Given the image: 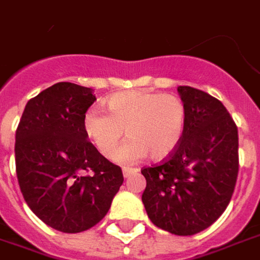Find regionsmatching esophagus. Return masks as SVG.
I'll use <instances>...</instances> for the list:
<instances>
[{"label": "esophagus", "mask_w": 260, "mask_h": 260, "mask_svg": "<svg viewBox=\"0 0 260 260\" xmlns=\"http://www.w3.org/2000/svg\"><path fill=\"white\" fill-rule=\"evenodd\" d=\"M138 171V169H132V167H124L122 169V174H124V177H129L131 174H134V173H136Z\"/></svg>", "instance_id": "esophagus-1"}]
</instances>
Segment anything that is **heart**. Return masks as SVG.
<instances>
[{
  "mask_svg": "<svg viewBox=\"0 0 260 260\" xmlns=\"http://www.w3.org/2000/svg\"><path fill=\"white\" fill-rule=\"evenodd\" d=\"M104 104L107 114L89 108L83 115L86 136L104 157H113L124 131L129 139L115 154L119 163H135L147 154L163 160L184 136L186 107L174 94L122 91L107 97Z\"/></svg>",
  "mask_w": 260,
  "mask_h": 260,
  "instance_id": "heart-1",
  "label": "heart"
}]
</instances>
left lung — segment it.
I'll use <instances>...</instances> for the list:
<instances>
[{"mask_svg": "<svg viewBox=\"0 0 260 260\" xmlns=\"http://www.w3.org/2000/svg\"><path fill=\"white\" fill-rule=\"evenodd\" d=\"M186 107L180 145L160 164L145 167L142 195L154 225L175 235L201 233L229 206L238 177V129L223 103L178 86Z\"/></svg>", "mask_w": 260, "mask_h": 260, "instance_id": "left-lung-1", "label": "left lung"}]
</instances>
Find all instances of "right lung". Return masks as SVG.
<instances>
[{"label":"right lung","instance_id":"obj_1","mask_svg":"<svg viewBox=\"0 0 260 260\" xmlns=\"http://www.w3.org/2000/svg\"><path fill=\"white\" fill-rule=\"evenodd\" d=\"M96 100L90 87L59 82L26 104L16 129L20 192L37 217L62 233L96 225L124 182L122 170L93 146L83 115Z\"/></svg>","mask_w":260,"mask_h":260}]
</instances>
